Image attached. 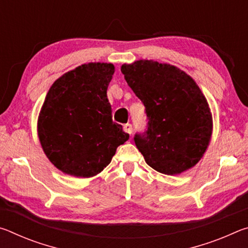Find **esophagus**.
I'll return each mask as SVG.
<instances>
[{"label": "esophagus", "mask_w": 248, "mask_h": 248, "mask_svg": "<svg viewBox=\"0 0 248 248\" xmlns=\"http://www.w3.org/2000/svg\"><path fill=\"white\" fill-rule=\"evenodd\" d=\"M132 129H133V128H132V124H125L124 125V131L129 133V134L132 133Z\"/></svg>", "instance_id": "esophagus-1"}]
</instances>
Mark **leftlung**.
<instances>
[{"instance_id": "obj_1", "label": "left lung", "mask_w": 248, "mask_h": 248, "mask_svg": "<svg viewBox=\"0 0 248 248\" xmlns=\"http://www.w3.org/2000/svg\"><path fill=\"white\" fill-rule=\"evenodd\" d=\"M121 72L145 107L148 128L133 140L146 164L165 175L196 165L209 145L212 117L194 79L173 65L149 60L124 64Z\"/></svg>"}]
</instances>
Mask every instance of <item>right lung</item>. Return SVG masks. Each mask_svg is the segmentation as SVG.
<instances>
[{"instance_id": "obj_1", "label": "right lung", "mask_w": 248, "mask_h": 248, "mask_svg": "<svg viewBox=\"0 0 248 248\" xmlns=\"http://www.w3.org/2000/svg\"><path fill=\"white\" fill-rule=\"evenodd\" d=\"M110 63H89L62 75L50 87L38 119V137L50 162L65 174L92 177L129 139L111 119L107 87Z\"/></svg>"}]
</instances>
